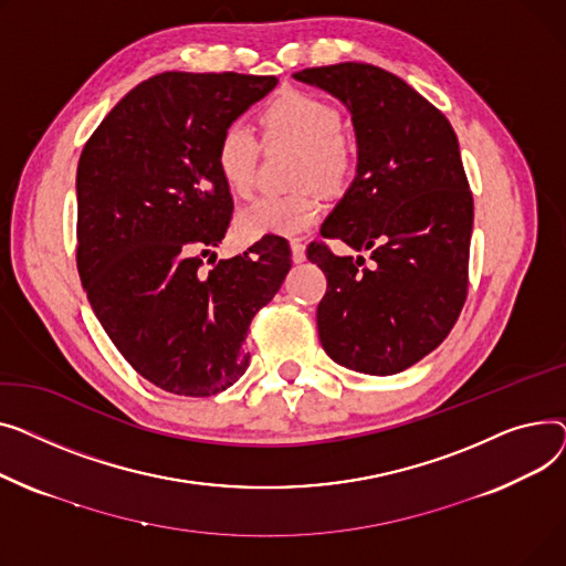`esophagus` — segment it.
<instances>
[{"label": "esophagus", "instance_id": "esophagus-1", "mask_svg": "<svg viewBox=\"0 0 566 566\" xmlns=\"http://www.w3.org/2000/svg\"><path fill=\"white\" fill-rule=\"evenodd\" d=\"M290 249H292V260L294 262H304L306 260V247L298 242V240H292L290 242Z\"/></svg>", "mask_w": 566, "mask_h": 566}]
</instances>
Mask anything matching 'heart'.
Instances as JSON below:
<instances>
[{
    "instance_id": "heart-1",
    "label": "heart",
    "mask_w": 566,
    "mask_h": 566,
    "mask_svg": "<svg viewBox=\"0 0 566 566\" xmlns=\"http://www.w3.org/2000/svg\"><path fill=\"white\" fill-rule=\"evenodd\" d=\"M268 144L302 148L296 187H319L340 191L356 169V153L343 135V114L328 99L287 91L264 107L260 116ZM260 142L244 123H230L217 139L214 164L223 185L238 196H249L255 187ZM322 214V203L313 189L292 196H264L238 214V232L247 242L268 235H296L311 228Z\"/></svg>"
}]
</instances>
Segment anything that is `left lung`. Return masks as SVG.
<instances>
[{
	"mask_svg": "<svg viewBox=\"0 0 566 566\" xmlns=\"http://www.w3.org/2000/svg\"><path fill=\"white\" fill-rule=\"evenodd\" d=\"M352 112L356 178L306 255L326 276L317 306L324 352L365 375H395L434 352L469 294L473 193L450 120L405 80L370 63L294 73Z\"/></svg>",
	"mask_w": 566,
	"mask_h": 566,
	"instance_id": "left-lung-1",
	"label": "left lung"
}]
</instances>
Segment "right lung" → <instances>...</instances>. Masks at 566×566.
<instances>
[{
    "label": "right lung",
    "mask_w": 566,
    "mask_h": 566,
    "mask_svg": "<svg viewBox=\"0 0 566 566\" xmlns=\"http://www.w3.org/2000/svg\"><path fill=\"white\" fill-rule=\"evenodd\" d=\"M279 80L178 73L132 88L77 166V272L123 358L157 388L210 397L249 368V324L292 268L285 238L211 256L232 217L214 148ZM210 255L213 270L202 260Z\"/></svg>",
    "instance_id": "right-lung-1"
}]
</instances>
